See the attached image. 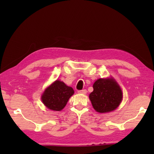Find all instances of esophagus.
Instances as JSON below:
<instances>
[{"mask_svg": "<svg viewBox=\"0 0 154 154\" xmlns=\"http://www.w3.org/2000/svg\"><path fill=\"white\" fill-rule=\"evenodd\" d=\"M78 92L79 94H85L87 93V90H79Z\"/></svg>", "mask_w": 154, "mask_h": 154, "instance_id": "esophagus-1", "label": "esophagus"}]
</instances>
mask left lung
I'll list each match as a JSON object with an SVG mask.
<instances>
[{
    "label": "left lung",
    "mask_w": 154,
    "mask_h": 154,
    "mask_svg": "<svg viewBox=\"0 0 154 154\" xmlns=\"http://www.w3.org/2000/svg\"><path fill=\"white\" fill-rule=\"evenodd\" d=\"M89 95L93 108L98 113H107L118 107L123 98L118 83L113 78L98 79L93 84Z\"/></svg>",
    "instance_id": "8db88e82"
}]
</instances>
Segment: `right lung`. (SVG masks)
Returning <instances> with one entry per match:
<instances>
[{
    "mask_svg": "<svg viewBox=\"0 0 154 154\" xmlns=\"http://www.w3.org/2000/svg\"><path fill=\"white\" fill-rule=\"evenodd\" d=\"M73 94L74 90L71 87L67 86L63 82L56 80L44 91L41 100L47 108L60 111L64 109Z\"/></svg>",
    "mask_w": 154,
    "mask_h": 154,
    "instance_id": "obj_1",
    "label": "right lung"
}]
</instances>
